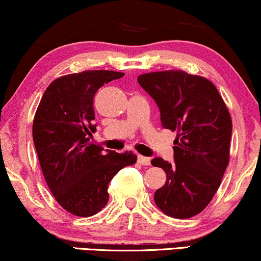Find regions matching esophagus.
<instances>
[{"mask_svg": "<svg viewBox=\"0 0 261 261\" xmlns=\"http://www.w3.org/2000/svg\"><path fill=\"white\" fill-rule=\"evenodd\" d=\"M137 162H139L141 165H149L150 164V159L148 158V156H144V155L137 156Z\"/></svg>", "mask_w": 261, "mask_h": 261, "instance_id": "1", "label": "esophagus"}]
</instances>
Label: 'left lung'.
<instances>
[{
	"label": "left lung",
	"mask_w": 261,
	"mask_h": 261,
	"mask_svg": "<svg viewBox=\"0 0 261 261\" xmlns=\"http://www.w3.org/2000/svg\"><path fill=\"white\" fill-rule=\"evenodd\" d=\"M137 81L158 106L163 127L177 133L174 162L152 159L153 166L166 172L154 202L171 218H192L213 199L227 168L230 113L218 89L203 76L166 70L142 74Z\"/></svg>",
	"instance_id": "8db88e82"
}]
</instances>
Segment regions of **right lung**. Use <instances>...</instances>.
<instances>
[{"label": "right lung", "instance_id": "right-lung-1", "mask_svg": "<svg viewBox=\"0 0 261 261\" xmlns=\"http://www.w3.org/2000/svg\"><path fill=\"white\" fill-rule=\"evenodd\" d=\"M124 73L87 70L58 77L47 87L33 122V139L43 176L59 205L86 218L108 203L115 174L136 163L133 152L118 153L92 142L93 97Z\"/></svg>", "mask_w": 261, "mask_h": 261}]
</instances>
